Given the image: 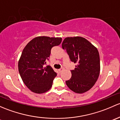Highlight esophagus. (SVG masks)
<instances>
[{
	"instance_id": "esophagus-1",
	"label": "esophagus",
	"mask_w": 120,
	"mask_h": 120,
	"mask_svg": "<svg viewBox=\"0 0 120 120\" xmlns=\"http://www.w3.org/2000/svg\"><path fill=\"white\" fill-rule=\"evenodd\" d=\"M64 68H60V69H59V70H58V71H60V72H61L62 71H63V70H64Z\"/></svg>"
}]
</instances>
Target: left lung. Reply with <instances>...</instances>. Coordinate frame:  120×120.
<instances>
[{
    "instance_id": "8db88e82",
    "label": "left lung",
    "mask_w": 120,
    "mask_h": 120,
    "mask_svg": "<svg viewBox=\"0 0 120 120\" xmlns=\"http://www.w3.org/2000/svg\"><path fill=\"white\" fill-rule=\"evenodd\" d=\"M71 62L76 63L71 70V77L66 84L71 91L82 94L90 90L98 79L100 73L99 54L97 49L82 37L66 38L62 44Z\"/></svg>"
}]
</instances>
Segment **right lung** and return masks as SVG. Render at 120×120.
Wrapping results in <instances>:
<instances>
[{"instance_id":"1","label":"right lung","mask_w":120,"mask_h":120,"mask_svg":"<svg viewBox=\"0 0 120 120\" xmlns=\"http://www.w3.org/2000/svg\"><path fill=\"white\" fill-rule=\"evenodd\" d=\"M61 41L60 38L37 37L23 50L18 62V70L25 84L34 93H44L51 88L57 74L50 66H44L52 48L60 45Z\"/></svg>"}]
</instances>
